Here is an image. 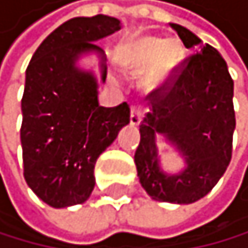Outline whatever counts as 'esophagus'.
I'll return each mask as SVG.
<instances>
[{"instance_id": "1", "label": "esophagus", "mask_w": 248, "mask_h": 248, "mask_svg": "<svg viewBox=\"0 0 248 248\" xmlns=\"http://www.w3.org/2000/svg\"><path fill=\"white\" fill-rule=\"evenodd\" d=\"M143 110L140 107H132V111H130V124L132 125H140V123L143 121Z\"/></svg>"}]
</instances>
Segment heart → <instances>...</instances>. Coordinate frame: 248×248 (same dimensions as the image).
<instances>
[{
	"mask_svg": "<svg viewBox=\"0 0 248 248\" xmlns=\"http://www.w3.org/2000/svg\"><path fill=\"white\" fill-rule=\"evenodd\" d=\"M118 63L130 74L144 73L143 82L149 88L163 85L180 62V46L172 40L152 35H137L119 46Z\"/></svg>",
	"mask_w": 248,
	"mask_h": 248,
	"instance_id": "heart-1",
	"label": "heart"
}]
</instances>
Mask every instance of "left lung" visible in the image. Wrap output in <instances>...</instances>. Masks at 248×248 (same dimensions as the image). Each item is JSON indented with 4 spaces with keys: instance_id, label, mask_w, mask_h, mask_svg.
<instances>
[{
    "instance_id": "1",
    "label": "left lung",
    "mask_w": 248,
    "mask_h": 248,
    "mask_svg": "<svg viewBox=\"0 0 248 248\" xmlns=\"http://www.w3.org/2000/svg\"><path fill=\"white\" fill-rule=\"evenodd\" d=\"M185 48L199 49L182 62L175 74L149 94L152 111L140 124L135 152L141 186L154 200L192 203L205 197L232 160L233 79L225 60L189 29L170 23ZM160 133L185 158L187 168L166 174L159 166L155 138Z\"/></svg>"
}]
</instances>
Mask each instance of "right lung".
<instances>
[{"label": "right lung", "instance_id": "1", "mask_svg": "<svg viewBox=\"0 0 248 248\" xmlns=\"http://www.w3.org/2000/svg\"><path fill=\"white\" fill-rule=\"evenodd\" d=\"M119 29L113 16L71 18L43 40L28 65L20 130L24 180L52 208L85 202L96 160L130 123L127 102L101 107L94 74L76 66L82 54L96 52L105 82L107 59L94 42Z\"/></svg>", "mask_w": 248, "mask_h": 248}]
</instances>
